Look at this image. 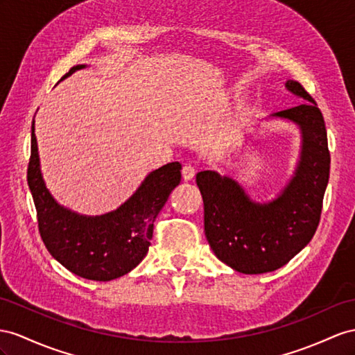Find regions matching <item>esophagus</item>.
I'll return each instance as SVG.
<instances>
[{
  "mask_svg": "<svg viewBox=\"0 0 355 355\" xmlns=\"http://www.w3.org/2000/svg\"><path fill=\"white\" fill-rule=\"evenodd\" d=\"M195 174H196V169L192 165H184L183 169H181V175H183L184 181L192 180L195 177Z\"/></svg>",
  "mask_w": 355,
  "mask_h": 355,
  "instance_id": "34e87169",
  "label": "esophagus"
}]
</instances>
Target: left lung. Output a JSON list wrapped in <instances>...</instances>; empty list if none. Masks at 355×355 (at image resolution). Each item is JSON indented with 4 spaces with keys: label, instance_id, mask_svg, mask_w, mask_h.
Masks as SVG:
<instances>
[{
    "label": "left lung",
    "instance_id": "1",
    "mask_svg": "<svg viewBox=\"0 0 355 355\" xmlns=\"http://www.w3.org/2000/svg\"><path fill=\"white\" fill-rule=\"evenodd\" d=\"M286 89L304 102L270 115L298 127L302 150L293 177L277 198L250 199L237 181L216 171L196 174L204 199V230L214 255L244 275L275 271L312 240L320 223L330 175V153L324 116L297 80Z\"/></svg>",
    "mask_w": 355,
    "mask_h": 355
}]
</instances>
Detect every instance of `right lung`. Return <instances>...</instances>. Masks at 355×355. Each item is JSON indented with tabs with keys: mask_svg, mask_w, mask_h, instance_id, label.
<instances>
[{
	"mask_svg": "<svg viewBox=\"0 0 355 355\" xmlns=\"http://www.w3.org/2000/svg\"><path fill=\"white\" fill-rule=\"evenodd\" d=\"M85 67H71L62 79ZM180 171L178 162L168 163L150 172L116 210L100 216L79 214L58 204L44 184L34 121L31 125L28 186L37 210L42 240L61 266L88 280L107 282L121 277L145 258L154 220L172 190L180 184Z\"/></svg>",
	"mask_w": 355,
	"mask_h": 355,
	"instance_id": "obj_1",
	"label": "right lung"
}]
</instances>
